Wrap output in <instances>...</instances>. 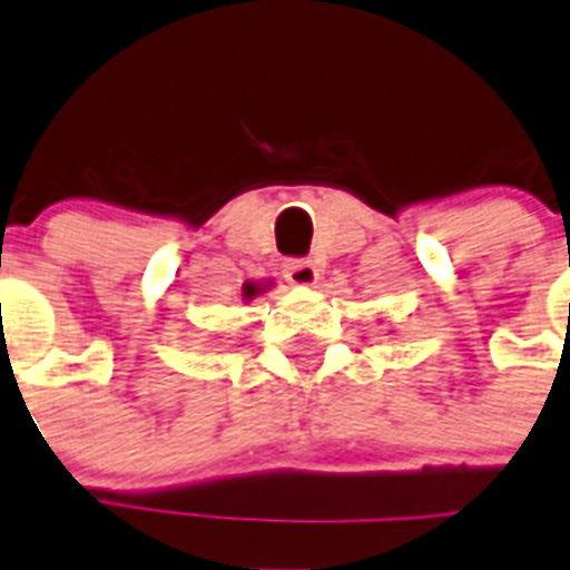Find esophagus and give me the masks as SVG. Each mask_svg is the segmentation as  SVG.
<instances>
[{"label": "esophagus", "instance_id": "obj_1", "mask_svg": "<svg viewBox=\"0 0 570 570\" xmlns=\"http://www.w3.org/2000/svg\"><path fill=\"white\" fill-rule=\"evenodd\" d=\"M284 277L295 286H313L318 281V269L313 261L295 257V261L284 263Z\"/></svg>", "mask_w": 570, "mask_h": 570}]
</instances>
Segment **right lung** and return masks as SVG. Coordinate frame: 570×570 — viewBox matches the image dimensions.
Wrapping results in <instances>:
<instances>
[{"label":"right lung","mask_w":570,"mask_h":570,"mask_svg":"<svg viewBox=\"0 0 570 570\" xmlns=\"http://www.w3.org/2000/svg\"><path fill=\"white\" fill-rule=\"evenodd\" d=\"M257 293H261V286H254V284L243 286V298H254Z\"/></svg>","instance_id":"obj_1"}]
</instances>
